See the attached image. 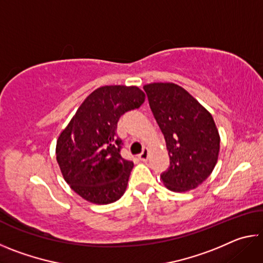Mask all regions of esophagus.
Segmentation results:
<instances>
[{
	"instance_id": "34e87169",
	"label": "esophagus",
	"mask_w": 263,
	"mask_h": 263,
	"mask_svg": "<svg viewBox=\"0 0 263 263\" xmlns=\"http://www.w3.org/2000/svg\"><path fill=\"white\" fill-rule=\"evenodd\" d=\"M138 158H139L140 161H146V160L148 159V149L145 148L139 155H138Z\"/></svg>"
}]
</instances>
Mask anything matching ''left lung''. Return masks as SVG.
I'll return each mask as SVG.
<instances>
[{
  "label": "left lung",
  "instance_id": "1",
  "mask_svg": "<svg viewBox=\"0 0 263 263\" xmlns=\"http://www.w3.org/2000/svg\"><path fill=\"white\" fill-rule=\"evenodd\" d=\"M144 90L171 160L161 181L176 193L197 188L210 176L219 154L220 138L211 114L175 83H149Z\"/></svg>",
  "mask_w": 263,
  "mask_h": 263
}]
</instances>
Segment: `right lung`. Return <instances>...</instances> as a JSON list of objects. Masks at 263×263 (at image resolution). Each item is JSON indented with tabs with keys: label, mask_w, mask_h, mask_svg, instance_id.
<instances>
[{
	"label": "right lung",
	"mask_w": 263,
	"mask_h": 263,
	"mask_svg": "<svg viewBox=\"0 0 263 263\" xmlns=\"http://www.w3.org/2000/svg\"><path fill=\"white\" fill-rule=\"evenodd\" d=\"M144 101V91L136 86L97 88L60 133L57 161L65 181L86 201L109 204L125 193L133 162L122 158L117 123Z\"/></svg>",
	"instance_id": "right-lung-1"
}]
</instances>
